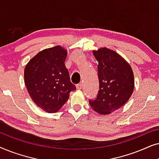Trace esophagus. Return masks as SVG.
I'll return each instance as SVG.
<instances>
[{
    "label": "esophagus",
    "instance_id": "34e87169",
    "mask_svg": "<svg viewBox=\"0 0 159 159\" xmlns=\"http://www.w3.org/2000/svg\"><path fill=\"white\" fill-rule=\"evenodd\" d=\"M76 87H77V88L78 89V90H81L82 88V83L77 84V85H76Z\"/></svg>",
    "mask_w": 159,
    "mask_h": 159
}]
</instances>
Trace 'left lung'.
Listing matches in <instances>:
<instances>
[{
	"instance_id": "left-lung-1",
	"label": "left lung",
	"mask_w": 159,
	"mask_h": 159,
	"mask_svg": "<svg viewBox=\"0 0 159 159\" xmlns=\"http://www.w3.org/2000/svg\"><path fill=\"white\" fill-rule=\"evenodd\" d=\"M93 53L98 61L100 90L96 99L89 103L98 114H109L123 106L131 97L134 88L133 71L122 56L107 48H100Z\"/></svg>"
}]
</instances>
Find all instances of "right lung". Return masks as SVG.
<instances>
[{"label": "right lung", "mask_w": 159, "mask_h": 159, "mask_svg": "<svg viewBox=\"0 0 159 159\" xmlns=\"http://www.w3.org/2000/svg\"><path fill=\"white\" fill-rule=\"evenodd\" d=\"M67 51L61 45L43 50L26 65L25 82L34 103L47 113H56L68 101L76 86L65 66Z\"/></svg>", "instance_id": "1"}]
</instances>
